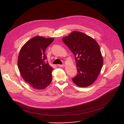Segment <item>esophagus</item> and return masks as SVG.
<instances>
[{"label":"esophagus","mask_w":124,"mask_h":124,"mask_svg":"<svg viewBox=\"0 0 124 124\" xmlns=\"http://www.w3.org/2000/svg\"><path fill=\"white\" fill-rule=\"evenodd\" d=\"M58 66H59V67H63V66H64V64H59Z\"/></svg>","instance_id":"obj_1"}]
</instances>
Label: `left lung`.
Here are the masks:
<instances>
[{
    "label": "left lung",
    "mask_w": 124,
    "mask_h": 124,
    "mask_svg": "<svg viewBox=\"0 0 124 124\" xmlns=\"http://www.w3.org/2000/svg\"><path fill=\"white\" fill-rule=\"evenodd\" d=\"M62 41L75 56L77 72L72 81L79 87L90 85L97 79L103 65L98 44L91 37L76 31L64 37Z\"/></svg>",
    "instance_id": "1"
}]
</instances>
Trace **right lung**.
<instances>
[{"label":"right lung","mask_w":124,"mask_h":124,"mask_svg":"<svg viewBox=\"0 0 124 124\" xmlns=\"http://www.w3.org/2000/svg\"><path fill=\"white\" fill-rule=\"evenodd\" d=\"M53 40V38L34 37L27 42L19 52V71L25 81L33 88L44 89L52 82L53 68L45 62V52Z\"/></svg>","instance_id":"right-lung-1"}]
</instances>
